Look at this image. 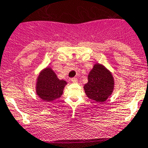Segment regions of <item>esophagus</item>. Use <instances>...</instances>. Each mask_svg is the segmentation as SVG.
I'll list each match as a JSON object with an SVG mask.
<instances>
[{"label": "esophagus", "instance_id": "34e87169", "mask_svg": "<svg viewBox=\"0 0 148 148\" xmlns=\"http://www.w3.org/2000/svg\"><path fill=\"white\" fill-rule=\"evenodd\" d=\"M71 81H72V82H73V83H77V82H78V79H77L76 78H71Z\"/></svg>", "mask_w": 148, "mask_h": 148}]
</instances>
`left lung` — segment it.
I'll list each match as a JSON object with an SVG mask.
<instances>
[{
  "instance_id": "1",
  "label": "left lung",
  "mask_w": 148,
  "mask_h": 148,
  "mask_svg": "<svg viewBox=\"0 0 148 148\" xmlns=\"http://www.w3.org/2000/svg\"><path fill=\"white\" fill-rule=\"evenodd\" d=\"M112 75L104 66L96 64L88 75V83L84 85L87 97L97 102L106 101L113 90Z\"/></svg>"
}]
</instances>
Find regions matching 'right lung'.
I'll list each match as a JSON object with an SVG mask.
<instances>
[{
    "instance_id": "right-lung-1",
    "label": "right lung",
    "mask_w": 148,
    "mask_h": 148,
    "mask_svg": "<svg viewBox=\"0 0 148 148\" xmlns=\"http://www.w3.org/2000/svg\"><path fill=\"white\" fill-rule=\"evenodd\" d=\"M66 84V81L59 79L55 73L48 67L38 78L36 92L43 100L51 102L62 96Z\"/></svg>"
}]
</instances>
